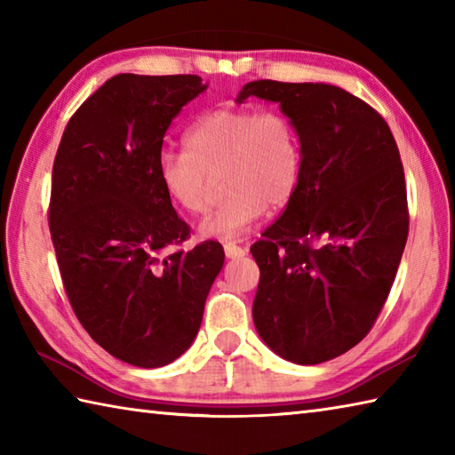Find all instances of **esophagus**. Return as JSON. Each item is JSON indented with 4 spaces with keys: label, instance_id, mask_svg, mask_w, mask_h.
Returning <instances> with one entry per match:
<instances>
[{
    "label": "esophagus",
    "instance_id": "1",
    "mask_svg": "<svg viewBox=\"0 0 455 455\" xmlns=\"http://www.w3.org/2000/svg\"><path fill=\"white\" fill-rule=\"evenodd\" d=\"M246 248H243V246H236L235 243H227L225 244V254H227V258H230V260H235V258H243V256H246Z\"/></svg>",
    "mask_w": 455,
    "mask_h": 455
}]
</instances>
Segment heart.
Instances as JSON below:
<instances>
[{"label": "heart", "mask_w": 455, "mask_h": 455, "mask_svg": "<svg viewBox=\"0 0 455 455\" xmlns=\"http://www.w3.org/2000/svg\"><path fill=\"white\" fill-rule=\"evenodd\" d=\"M183 146L157 157V181L169 201L191 215L201 212L217 173L225 191L199 225L201 238H243L266 207H283L299 181V133L278 110H212L191 124Z\"/></svg>", "instance_id": "heart-1"}]
</instances>
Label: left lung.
I'll return each instance as SVG.
<instances>
[{"label":"left lung","instance_id":"1","mask_svg":"<svg viewBox=\"0 0 455 455\" xmlns=\"http://www.w3.org/2000/svg\"><path fill=\"white\" fill-rule=\"evenodd\" d=\"M252 96L280 104L301 144L296 191L251 248L254 325L282 359L325 363L371 331L393 288L408 236L404 169L382 116L339 86L254 80L236 102Z\"/></svg>","mask_w":455,"mask_h":455}]
</instances>
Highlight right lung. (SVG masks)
Listing matches in <instances>:
<instances>
[{"label": "right lung", "mask_w": 455, "mask_h": 455, "mask_svg": "<svg viewBox=\"0 0 455 455\" xmlns=\"http://www.w3.org/2000/svg\"><path fill=\"white\" fill-rule=\"evenodd\" d=\"M197 75H116L68 120L52 165L49 227L67 296L112 357L157 369L189 349L225 264L189 236L157 181L169 124L207 91Z\"/></svg>", "instance_id": "right-lung-1"}]
</instances>
